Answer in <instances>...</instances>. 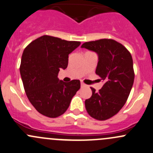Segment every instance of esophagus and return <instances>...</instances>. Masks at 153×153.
Returning a JSON list of instances; mask_svg holds the SVG:
<instances>
[{
	"instance_id": "obj_1",
	"label": "esophagus",
	"mask_w": 153,
	"mask_h": 153,
	"mask_svg": "<svg viewBox=\"0 0 153 153\" xmlns=\"http://www.w3.org/2000/svg\"><path fill=\"white\" fill-rule=\"evenodd\" d=\"M81 87H84V86H86V84L84 83H83V82H81Z\"/></svg>"
}]
</instances>
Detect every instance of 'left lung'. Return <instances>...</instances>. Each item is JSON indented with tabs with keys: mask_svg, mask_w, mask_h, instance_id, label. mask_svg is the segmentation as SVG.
<instances>
[{
	"mask_svg": "<svg viewBox=\"0 0 153 153\" xmlns=\"http://www.w3.org/2000/svg\"><path fill=\"white\" fill-rule=\"evenodd\" d=\"M81 48L97 53L95 72L104 82L97 92L91 88L92 95L85 100L86 109L92 118L106 120L121 110L131 91L135 76L131 54L111 39L85 42Z\"/></svg>",
	"mask_w": 153,
	"mask_h": 153,
	"instance_id": "obj_1",
	"label": "left lung"
}]
</instances>
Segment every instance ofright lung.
Returning <instances> with one entry per match:
<instances>
[{
    "label": "right lung",
    "mask_w": 153,
    "mask_h": 153,
    "mask_svg": "<svg viewBox=\"0 0 153 153\" xmlns=\"http://www.w3.org/2000/svg\"><path fill=\"white\" fill-rule=\"evenodd\" d=\"M81 45L44 35L22 53L20 72L25 94L39 113L51 118L62 115L81 88L79 80L59 81L58 74L68 65L69 54Z\"/></svg>",
    "instance_id": "add662e5"
}]
</instances>
